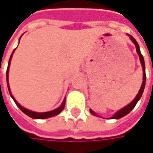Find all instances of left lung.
<instances>
[{"label":"left lung","mask_w":153,"mask_h":153,"mask_svg":"<svg viewBox=\"0 0 153 153\" xmlns=\"http://www.w3.org/2000/svg\"><path fill=\"white\" fill-rule=\"evenodd\" d=\"M130 39L132 40V42H134V44L136 45V48H137V54L139 55V58H140V62H141V64H142V67H143V83H142V86H141V88H140V90H139V92H138V94L137 95V97H135V99L129 104V105H128L126 107H124V108H122L121 110H120L119 111H117L112 117H111V119H120V118H122V117H124L125 115H127L128 113H129L131 111H132V109L134 108V107L136 106V105H137V103L138 101H139V99L141 98V97H142V95H143V89H144V87H145V81H146V74H145V65H144V60H143V56H142V54H141V52H140V48H139V45H138L137 42L136 41V39L134 38V37H132V36H130ZM90 112L92 113V114H94V115H96V113L93 111H91L90 110Z\"/></svg>","instance_id":"8db88e82"}]
</instances>
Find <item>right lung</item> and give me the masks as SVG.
<instances>
[{
  "label": "right lung",
  "mask_w": 153,
  "mask_h": 153,
  "mask_svg": "<svg viewBox=\"0 0 153 153\" xmlns=\"http://www.w3.org/2000/svg\"><path fill=\"white\" fill-rule=\"evenodd\" d=\"M14 51H15V49H14ZM14 51H13V53H14ZM13 53H12L11 56H10V61H9V65H8V69H7V84H8V88H9L10 94L11 97L13 98V100H14V102L16 103V105L18 106V108H19L24 113H25L26 115H28L29 117H31V118H33V119H47V118H50V117H53V116H56V115L59 114V113L63 111V109L65 108V99L64 100V102L62 103V105L58 107L57 109L53 110V111H48V112H35V111H29V110H27V109H25V108L21 106V105L16 101V99L13 97V96L11 95V92H10V86H9V68H10V60H11V57H12Z\"/></svg>",
  "instance_id": "obj_1"
}]
</instances>
